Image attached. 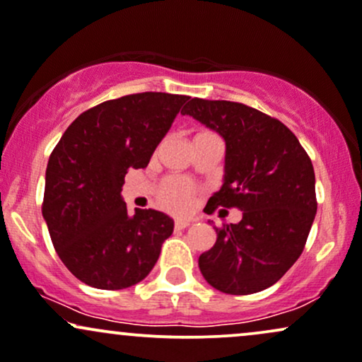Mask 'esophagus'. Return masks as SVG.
I'll return each mask as SVG.
<instances>
[{
    "label": "esophagus",
    "mask_w": 362,
    "mask_h": 362,
    "mask_svg": "<svg viewBox=\"0 0 362 362\" xmlns=\"http://www.w3.org/2000/svg\"><path fill=\"white\" fill-rule=\"evenodd\" d=\"M189 224H192V222L186 221V218H176V221H174V229L182 230V229H186Z\"/></svg>",
    "instance_id": "obj_1"
}]
</instances>
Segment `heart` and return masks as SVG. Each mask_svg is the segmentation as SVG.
<instances>
[{
	"mask_svg": "<svg viewBox=\"0 0 362 362\" xmlns=\"http://www.w3.org/2000/svg\"><path fill=\"white\" fill-rule=\"evenodd\" d=\"M193 193V186L186 180H182V177H169V180L162 182L159 200L165 209L181 212V210H186L189 206Z\"/></svg>",
	"mask_w": 362,
	"mask_h": 362,
	"instance_id": "heart-1",
	"label": "heart"
}]
</instances>
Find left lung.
<instances>
[{
    "mask_svg": "<svg viewBox=\"0 0 362 362\" xmlns=\"http://www.w3.org/2000/svg\"><path fill=\"white\" fill-rule=\"evenodd\" d=\"M192 116L226 141L224 182L206 206H238V224L215 227L198 267L210 286L245 296L274 286L301 257L316 215L315 169L294 133L230 100L189 99Z\"/></svg>",
    "mask_w": 362,
    "mask_h": 362,
    "instance_id": "left-lung-1",
    "label": "left lung"
}]
</instances>
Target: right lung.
<instances>
[{
	"instance_id": "1",
	"label": "right lung",
	"mask_w": 362,
	"mask_h": 362,
	"mask_svg": "<svg viewBox=\"0 0 362 362\" xmlns=\"http://www.w3.org/2000/svg\"><path fill=\"white\" fill-rule=\"evenodd\" d=\"M186 95L144 92L88 109L52 150L42 217L66 269L95 289H127L152 272L174 221L157 210L129 215V168H147Z\"/></svg>"
}]
</instances>
